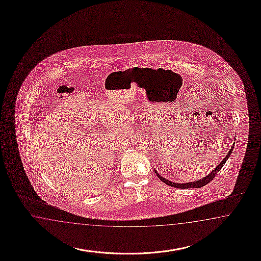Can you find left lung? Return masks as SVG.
I'll return each instance as SVG.
<instances>
[{
  "label": "left lung",
  "instance_id": "8db88e82",
  "mask_svg": "<svg viewBox=\"0 0 261 261\" xmlns=\"http://www.w3.org/2000/svg\"><path fill=\"white\" fill-rule=\"evenodd\" d=\"M235 144V143H234ZM234 144L232 145L231 148H230V150L228 151V153L226 154V156L223 159V161L215 168V169H214L211 173L208 174V176H206V177H204L203 179L201 180H196V181H191V182H186V184H177V182H172V181H170V180H167V179H165V178H163L162 176H160L159 174L157 173V171H155V173H156L157 177L160 179V180H162L164 184H166V185H168L169 186H172V187H175V188H180V189H187V188H200V187H203V186H206V185H208V182L211 181V180H214L215 179V176L217 175V173L220 171L222 168L224 167V165H225V163L226 162V160L228 159V157L230 156V154H231L232 151H233V148H234Z\"/></svg>",
  "mask_w": 261,
  "mask_h": 261
}]
</instances>
